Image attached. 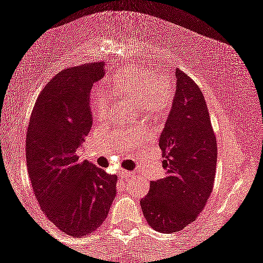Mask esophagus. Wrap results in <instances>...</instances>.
Here are the masks:
<instances>
[{
    "label": "esophagus",
    "instance_id": "esophagus-1",
    "mask_svg": "<svg viewBox=\"0 0 263 263\" xmlns=\"http://www.w3.org/2000/svg\"><path fill=\"white\" fill-rule=\"evenodd\" d=\"M119 176L121 177V178H129V177L133 176V172H129V171H121L119 173Z\"/></svg>",
    "mask_w": 263,
    "mask_h": 263
}]
</instances>
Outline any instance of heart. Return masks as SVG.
<instances>
[{
	"mask_svg": "<svg viewBox=\"0 0 263 263\" xmlns=\"http://www.w3.org/2000/svg\"><path fill=\"white\" fill-rule=\"evenodd\" d=\"M111 94L134 102L138 111L151 120H161L169 114L173 103V90L165 77H155L147 68H124L117 71L114 79L107 81ZM108 102L103 94L96 92L91 98V111L103 116Z\"/></svg>",
	"mask_w": 263,
	"mask_h": 263,
	"instance_id": "heart-1",
	"label": "heart"
}]
</instances>
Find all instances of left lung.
<instances>
[{
	"instance_id": "8db88e82",
	"label": "left lung",
	"mask_w": 263,
	"mask_h": 263,
	"mask_svg": "<svg viewBox=\"0 0 263 263\" xmlns=\"http://www.w3.org/2000/svg\"><path fill=\"white\" fill-rule=\"evenodd\" d=\"M173 106L160 136L166 177L152 181L141 200L147 223L164 234L181 231L197 218L212 194L217 166V139L201 89L176 71Z\"/></svg>"
}]
</instances>
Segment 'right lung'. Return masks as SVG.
<instances>
[{
  "label": "right lung",
  "instance_id": "right-lung-1",
  "mask_svg": "<svg viewBox=\"0 0 263 263\" xmlns=\"http://www.w3.org/2000/svg\"><path fill=\"white\" fill-rule=\"evenodd\" d=\"M103 76L104 62L59 72L40 92L27 130V169L37 201L71 236L101 227L116 196L117 177L76 155L92 124L90 90Z\"/></svg>",
  "mask_w": 263,
  "mask_h": 263
}]
</instances>
